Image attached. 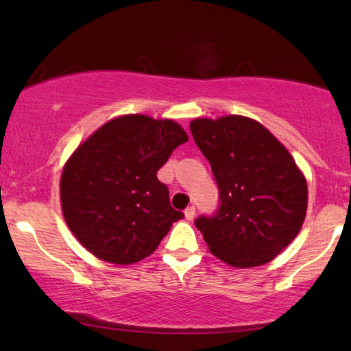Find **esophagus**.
<instances>
[{"label":"esophagus","instance_id":"esophagus-1","mask_svg":"<svg viewBox=\"0 0 351 351\" xmlns=\"http://www.w3.org/2000/svg\"><path fill=\"white\" fill-rule=\"evenodd\" d=\"M195 215H196V208L195 206H188L186 209H184V217H186L188 221L195 219Z\"/></svg>","mask_w":351,"mask_h":351}]
</instances>
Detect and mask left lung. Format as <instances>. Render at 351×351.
Instances as JSON below:
<instances>
[{
  "label": "left lung",
  "instance_id": "8db88e82",
  "mask_svg": "<svg viewBox=\"0 0 351 351\" xmlns=\"http://www.w3.org/2000/svg\"><path fill=\"white\" fill-rule=\"evenodd\" d=\"M211 165L219 206L195 219L217 259L263 265L292 243L307 213V181L291 153L259 122L241 115L189 123Z\"/></svg>",
  "mask_w": 351,
  "mask_h": 351
}]
</instances>
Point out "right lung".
Masks as SVG:
<instances>
[{
    "mask_svg": "<svg viewBox=\"0 0 351 351\" xmlns=\"http://www.w3.org/2000/svg\"><path fill=\"white\" fill-rule=\"evenodd\" d=\"M188 135L173 120L123 115L84 142L60 176L67 226L87 251L114 264H134L158 247L184 215L171 208L156 171Z\"/></svg>",
    "mask_w": 351,
    "mask_h": 351,
    "instance_id": "obj_1",
    "label": "right lung"
}]
</instances>
